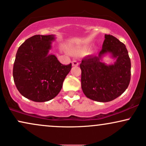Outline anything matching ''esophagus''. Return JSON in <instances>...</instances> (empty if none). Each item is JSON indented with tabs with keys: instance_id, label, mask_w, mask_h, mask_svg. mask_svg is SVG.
Here are the masks:
<instances>
[{
	"instance_id": "34e87169",
	"label": "esophagus",
	"mask_w": 146,
	"mask_h": 146,
	"mask_svg": "<svg viewBox=\"0 0 146 146\" xmlns=\"http://www.w3.org/2000/svg\"><path fill=\"white\" fill-rule=\"evenodd\" d=\"M72 66H78V62H76V61H73V62H72Z\"/></svg>"
}]
</instances>
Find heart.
I'll list each match as a JSON object with an SVG mask.
<instances>
[{"label": "heart", "instance_id": "b5f03b06", "mask_svg": "<svg viewBox=\"0 0 146 146\" xmlns=\"http://www.w3.org/2000/svg\"><path fill=\"white\" fill-rule=\"evenodd\" d=\"M91 46L89 44H84V45L74 46L69 47V51L74 54H83L89 51Z\"/></svg>", "mask_w": 146, "mask_h": 146}]
</instances>
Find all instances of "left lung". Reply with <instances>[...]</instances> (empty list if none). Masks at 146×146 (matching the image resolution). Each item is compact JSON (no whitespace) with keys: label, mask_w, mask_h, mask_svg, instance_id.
Returning <instances> with one entry per match:
<instances>
[{"label":"left lung","mask_w":146,"mask_h":146,"mask_svg":"<svg viewBox=\"0 0 146 146\" xmlns=\"http://www.w3.org/2000/svg\"><path fill=\"white\" fill-rule=\"evenodd\" d=\"M109 54L116 61L108 65L103 57ZM81 87L88 98L100 102L115 100L125 92L131 80V60L126 46L110 35H105L98 56L86 57L80 65Z\"/></svg>","instance_id":"8db88e82"}]
</instances>
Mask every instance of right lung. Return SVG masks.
Returning <instances> with one entry per match:
<instances>
[{
  "instance_id": "obj_1",
  "label": "right lung",
  "mask_w": 146,
  "mask_h": 146,
  "mask_svg": "<svg viewBox=\"0 0 146 146\" xmlns=\"http://www.w3.org/2000/svg\"><path fill=\"white\" fill-rule=\"evenodd\" d=\"M55 35H35L18 48L13 70L15 86L23 97L36 102L56 97L72 64L63 65L50 54Z\"/></svg>"
}]
</instances>
